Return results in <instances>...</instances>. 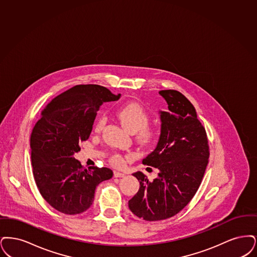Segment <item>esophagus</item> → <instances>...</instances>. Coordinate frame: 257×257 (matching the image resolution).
Here are the masks:
<instances>
[{"label": "esophagus", "instance_id": "34e87169", "mask_svg": "<svg viewBox=\"0 0 257 257\" xmlns=\"http://www.w3.org/2000/svg\"><path fill=\"white\" fill-rule=\"evenodd\" d=\"M125 176V174L123 173V172H121V171H114V177L115 178H123Z\"/></svg>", "mask_w": 257, "mask_h": 257}]
</instances>
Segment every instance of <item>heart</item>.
I'll return each mask as SVG.
<instances>
[{
    "label": "heart",
    "instance_id": "heart-1",
    "mask_svg": "<svg viewBox=\"0 0 257 257\" xmlns=\"http://www.w3.org/2000/svg\"><path fill=\"white\" fill-rule=\"evenodd\" d=\"M117 117L126 131L133 134L136 133V138L140 144L150 145L156 139L157 131L148 126L150 120L149 114L139 104L127 103L123 105L117 111ZM105 123V117H100L96 123V132H100ZM111 163L116 167H122L124 165L125 160L122 156L116 155L112 157Z\"/></svg>",
    "mask_w": 257,
    "mask_h": 257
}]
</instances>
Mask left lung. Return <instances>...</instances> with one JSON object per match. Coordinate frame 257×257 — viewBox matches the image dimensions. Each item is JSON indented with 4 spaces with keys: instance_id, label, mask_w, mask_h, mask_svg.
<instances>
[{
    "instance_id": "8db88e82",
    "label": "left lung",
    "mask_w": 257,
    "mask_h": 257,
    "mask_svg": "<svg viewBox=\"0 0 257 257\" xmlns=\"http://www.w3.org/2000/svg\"><path fill=\"white\" fill-rule=\"evenodd\" d=\"M168 104L159 111L161 130L157 148L143 164L157 168L150 181L134 173L140 188L128 201L131 211L145 221H160L181 211L195 196L208 164L209 146L204 127L188 99L177 90H161Z\"/></svg>"
}]
</instances>
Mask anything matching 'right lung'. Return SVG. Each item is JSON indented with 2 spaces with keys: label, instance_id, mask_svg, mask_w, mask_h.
<instances>
[{
  "label": "right lung",
  "instance_id": "right-lung-1",
  "mask_svg": "<svg viewBox=\"0 0 257 257\" xmlns=\"http://www.w3.org/2000/svg\"><path fill=\"white\" fill-rule=\"evenodd\" d=\"M97 84H81L61 93L41 112L31 135L34 180L40 194L59 212L76 215L92 205L96 187L110 179L108 168L85 169L74 155L89 138L100 105L118 100Z\"/></svg>",
  "mask_w": 257,
  "mask_h": 257
}]
</instances>
